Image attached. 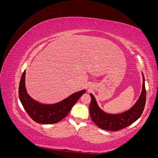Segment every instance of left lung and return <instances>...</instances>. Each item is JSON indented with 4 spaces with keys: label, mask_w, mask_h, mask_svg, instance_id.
Returning <instances> with one entry per match:
<instances>
[{
    "label": "left lung",
    "mask_w": 158,
    "mask_h": 158,
    "mask_svg": "<svg viewBox=\"0 0 158 158\" xmlns=\"http://www.w3.org/2000/svg\"><path fill=\"white\" fill-rule=\"evenodd\" d=\"M142 74L143 84L140 96L135 105L125 112L117 114L105 112L99 107L94 95L90 94L89 114L93 122L99 128L106 131H117L131 125L140 118L144 111L146 98L145 79L143 73Z\"/></svg>",
    "instance_id": "1"
}]
</instances>
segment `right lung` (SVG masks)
Returning a JSON list of instances; mask_svg holds the SVG:
<instances>
[{
    "instance_id": "obj_1",
    "label": "right lung",
    "mask_w": 158,
    "mask_h": 158,
    "mask_svg": "<svg viewBox=\"0 0 158 158\" xmlns=\"http://www.w3.org/2000/svg\"><path fill=\"white\" fill-rule=\"evenodd\" d=\"M26 70L23 71L19 85V99L27 113L33 121L40 124H53L60 121L70 111L78 99L85 92L82 89L62 101L52 104L41 103L28 94L25 84Z\"/></svg>"
}]
</instances>
